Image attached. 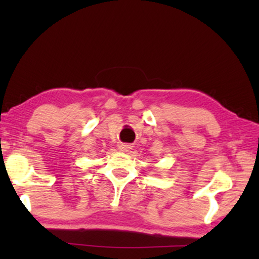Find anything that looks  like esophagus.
<instances>
[{
	"mask_svg": "<svg viewBox=\"0 0 259 259\" xmlns=\"http://www.w3.org/2000/svg\"><path fill=\"white\" fill-rule=\"evenodd\" d=\"M131 148L130 145H128V144H121V145L119 146V150L121 152H128Z\"/></svg>",
	"mask_w": 259,
	"mask_h": 259,
	"instance_id": "34e87169",
	"label": "esophagus"
}]
</instances>
